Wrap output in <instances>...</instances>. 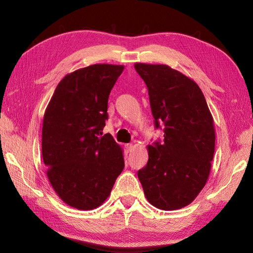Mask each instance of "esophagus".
Returning <instances> with one entry per match:
<instances>
[{
  "label": "esophagus",
  "instance_id": "1",
  "mask_svg": "<svg viewBox=\"0 0 253 253\" xmlns=\"http://www.w3.org/2000/svg\"><path fill=\"white\" fill-rule=\"evenodd\" d=\"M126 149H127L128 152H131L132 150H133V144H131V143L126 144Z\"/></svg>",
  "mask_w": 253,
  "mask_h": 253
}]
</instances>
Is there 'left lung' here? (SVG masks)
<instances>
[{
    "label": "left lung",
    "mask_w": 253,
    "mask_h": 253,
    "mask_svg": "<svg viewBox=\"0 0 253 253\" xmlns=\"http://www.w3.org/2000/svg\"><path fill=\"white\" fill-rule=\"evenodd\" d=\"M146 83L155 127L164 124L163 142L148 146L146 168L138 170L153 207L174 211L190 204L206 186L215 149V128L199 85L164 64L136 63Z\"/></svg>",
    "instance_id": "8db88e82"
}]
</instances>
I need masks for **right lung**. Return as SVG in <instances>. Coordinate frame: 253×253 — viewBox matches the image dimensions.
<instances>
[{
    "label": "right lung",
    "instance_id": "add662e5",
    "mask_svg": "<svg viewBox=\"0 0 253 253\" xmlns=\"http://www.w3.org/2000/svg\"><path fill=\"white\" fill-rule=\"evenodd\" d=\"M124 65L94 64L64 77L42 124V158L56 195L83 211L110 196L124 163L123 149L111 133L102 136L107 101Z\"/></svg>",
    "mask_w": 253,
    "mask_h": 253
}]
</instances>
